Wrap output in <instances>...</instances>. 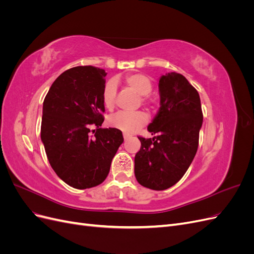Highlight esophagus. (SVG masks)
Masks as SVG:
<instances>
[{
  "mask_svg": "<svg viewBox=\"0 0 254 254\" xmlns=\"http://www.w3.org/2000/svg\"><path fill=\"white\" fill-rule=\"evenodd\" d=\"M129 134H127V133H124V140H127V139H129Z\"/></svg>",
  "mask_w": 254,
  "mask_h": 254,
  "instance_id": "obj_1",
  "label": "esophagus"
}]
</instances>
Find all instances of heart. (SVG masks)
Segmentation results:
<instances>
[{
    "label": "heart",
    "instance_id": "obj_1",
    "mask_svg": "<svg viewBox=\"0 0 254 254\" xmlns=\"http://www.w3.org/2000/svg\"><path fill=\"white\" fill-rule=\"evenodd\" d=\"M125 83L127 86L141 95V101L144 104H149L150 98L148 94L152 90V82L148 76L141 73H134L126 76ZM117 97V84L114 81H109L103 91V102L108 109H112L115 105ZM109 125L122 130L126 133H132L147 123V114L144 111H120L113 114L109 119Z\"/></svg>",
    "mask_w": 254,
    "mask_h": 254
}]
</instances>
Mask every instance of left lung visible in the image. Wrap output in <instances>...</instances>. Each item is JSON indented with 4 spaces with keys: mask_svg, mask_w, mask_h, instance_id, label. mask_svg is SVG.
<instances>
[{
    "mask_svg": "<svg viewBox=\"0 0 254 254\" xmlns=\"http://www.w3.org/2000/svg\"><path fill=\"white\" fill-rule=\"evenodd\" d=\"M159 91L160 110L148 126L155 136H137L141 148L134 157V175L141 186L163 190L178 182L193 161L203 114L197 90L183 75L161 76Z\"/></svg>",
    "mask_w": 254,
    "mask_h": 254,
    "instance_id": "1",
    "label": "left lung"
}]
</instances>
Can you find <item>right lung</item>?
<instances>
[{
  "mask_svg": "<svg viewBox=\"0 0 254 254\" xmlns=\"http://www.w3.org/2000/svg\"><path fill=\"white\" fill-rule=\"evenodd\" d=\"M106 75L92 65L68 68L53 82L43 102L41 140L49 162L74 189L104 182L124 142L120 129L101 128Z\"/></svg>",
  "mask_w": 254,
  "mask_h": 254,
  "instance_id": "1",
  "label": "right lung"
}]
</instances>
